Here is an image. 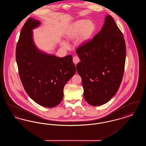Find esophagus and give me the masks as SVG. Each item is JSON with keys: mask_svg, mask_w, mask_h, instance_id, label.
<instances>
[{"mask_svg": "<svg viewBox=\"0 0 146 146\" xmlns=\"http://www.w3.org/2000/svg\"><path fill=\"white\" fill-rule=\"evenodd\" d=\"M73 62L75 64H76L78 62H80V59L77 56H74L73 58Z\"/></svg>", "mask_w": 146, "mask_h": 146, "instance_id": "34e87169", "label": "esophagus"}]
</instances>
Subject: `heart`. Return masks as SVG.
<instances>
[{"instance_id":"b5f03b06","label":"heart","mask_w":146,"mask_h":146,"mask_svg":"<svg viewBox=\"0 0 146 146\" xmlns=\"http://www.w3.org/2000/svg\"><path fill=\"white\" fill-rule=\"evenodd\" d=\"M96 26L94 22L91 20H79L71 24L66 32V38L67 40H72L79 36L81 42L90 39L95 33ZM63 46L67 47L66 42H63Z\"/></svg>"}]
</instances>
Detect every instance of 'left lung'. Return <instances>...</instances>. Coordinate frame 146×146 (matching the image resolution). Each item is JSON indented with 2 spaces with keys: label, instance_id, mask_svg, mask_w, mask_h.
I'll return each mask as SVG.
<instances>
[{
  "label": "left lung",
  "instance_id": "obj_1",
  "mask_svg": "<svg viewBox=\"0 0 146 146\" xmlns=\"http://www.w3.org/2000/svg\"><path fill=\"white\" fill-rule=\"evenodd\" d=\"M80 62L76 70L82 78L84 97L89 104H105L121 83L125 68L126 45L123 35L111 15L92 40L76 50Z\"/></svg>",
  "mask_w": 146,
  "mask_h": 146
}]
</instances>
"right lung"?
I'll return each instance as SVG.
<instances>
[{
	"label": "right lung",
	"mask_w": 146,
	"mask_h": 146,
	"mask_svg": "<svg viewBox=\"0 0 146 146\" xmlns=\"http://www.w3.org/2000/svg\"><path fill=\"white\" fill-rule=\"evenodd\" d=\"M40 22L29 18L21 29L16 49V60L21 82L28 96L42 106L60 104L63 88L76 68L72 55L61 58L40 51L35 45L32 29Z\"/></svg>",
	"instance_id": "1"
}]
</instances>
